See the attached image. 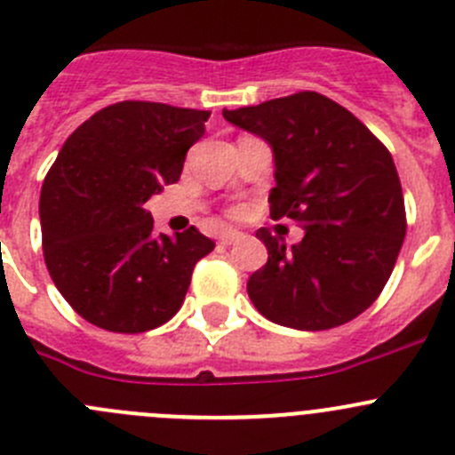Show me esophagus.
<instances>
[{"label":"esophagus","instance_id":"34e87169","mask_svg":"<svg viewBox=\"0 0 455 455\" xmlns=\"http://www.w3.org/2000/svg\"><path fill=\"white\" fill-rule=\"evenodd\" d=\"M243 239V235H241V232H236V230H225L223 235L219 236V241L223 245H232V243H236V241H241Z\"/></svg>","mask_w":455,"mask_h":455}]
</instances>
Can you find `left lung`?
Wrapping results in <instances>:
<instances>
[{"label": "left lung", "instance_id": "1", "mask_svg": "<svg viewBox=\"0 0 455 455\" xmlns=\"http://www.w3.org/2000/svg\"><path fill=\"white\" fill-rule=\"evenodd\" d=\"M275 158L270 216L304 228L295 245L259 230L267 263L248 281L254 308L279 326L326 331L364 313L391 276L406 235L404 198L387 147L315 91L228 111Z\"/></svg>", "mask_w": 455, "mask_h": 455}]
</instances>
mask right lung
<instances>
[{"mask_svg": "<svg viewBox=\"0 0 455 455\" xmlns=\"http://www.w3.org/2000/svg\"><path fill=\"white\" fill-rule=\"evenodd\" d=\"M210 111L118 102L82 123L40 194L49 275L80 317L111 332H145L183 306L214 241L189 228L154 235L145 203L180 179Z\"/></svg>", "mask_w": 455, "mask_h": 455, "instance_id": "1", "label": "right lung"}]
</instances>
